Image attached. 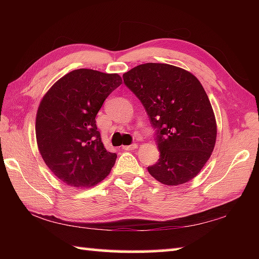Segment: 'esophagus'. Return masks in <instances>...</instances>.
<instances>
[{"instance_id":"esophagus-1","label":"esophagus","mask_w":259,"mask_h":259,"mask_svg":"<svg viewBox=\"0 0 259 259\" xmlns=\"http://www.w3.org/2000/svg\"><path fill=\"white\" fill-rule=\"evenodd\" d=\"M124 151H134L137 148V144H131V145H125V146H122Z\"/></svg>"}]
</instances>
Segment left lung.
<instances>
[{
  "instance_id": "obj_1",
  "label": "left lung",
  "mask_w": 259,
  "mask_h": 259,
  "mask_svg": "<svg viewBox=\"0 0 259 259\" xmlns=\"http://www.w3.org/2000/svg\"><path fill=\"white\" fill-rule=\"evenodd\" d=\"M124 84L143 104L155 129L160 159L147 170L169 186L190 182L207 163L217 125L202 84L192 73L168 64L138 65Z\"/></svg>"
}]
</instances>
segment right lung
I'll return each mask as SVG.
<instances>
[{"mask_svg": "<svg viewBox=\"0 0 259 259\" xmlns=\"http://www.w3.org/2000/svg\"><path fill=\"white\" fill-rule=\"evenodd\" d=\"M119 74L80 68L59 78L42 98L36 114V142L52 174L69 186L97 185L111 172L115 153L106 151L96 115Z\"/></svg>", "mask_w": 259, "mask_h": 259, "instance_id": "add662e5", "label": "right lung"}]
</instances>
